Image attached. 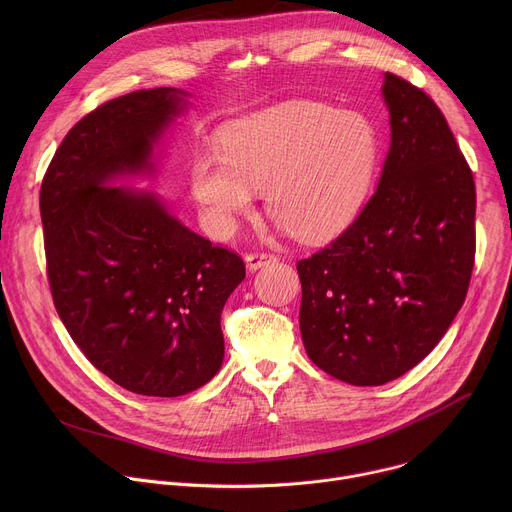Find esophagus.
Returning a JSON list of instances; mask_svg holds the SVG:
<instances>
[{
  "label": "esophagus",
  "instance_id": "1",
  "mask_svg": "<svg viewBox=\"0 0 512 512\" xmlns=\"http://www.w3.org/2000/svg\"><path fill=\"white\" fill-rule=\"evenodd\" d=\"M275 261H277V257L273 253H249L245 257V263H247L249 271H257V269H261L269 263H275Z\"/></svg>",
  "mask_w": 512,
  "mask_h": 512
}]
</instances>
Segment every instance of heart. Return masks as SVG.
Masks as SVG:
<instances>
[{
	"label": "heart",
	"mask_w": 512,
	"mask_h": 512,
	"mask_svg": "<svg viewBox=\"0 0 512 512\" xmlns=\"http://www.w3.org/2000/svg\"><path fill=\"white\" fill-rule=\"evenodd\" d=\"M375 125L360 113L287 101L229 123L221 156L198 154L190 190L208 229L237 231L263 190L269 216L296 237L318 241L344 229L373 180Z\"/></svg>",
	"instance_id": "b5f03b06"
}]
</instances>
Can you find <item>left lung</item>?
Returning <instances> with one entry per match:
<instances>
[{
  "mask_svg": "<svg viewBox=\"0 0 512 512\" xmlns=\"http://www.w3.org/2000/svg\"><path fill=\"white\" fill-rule=\"evenodd\" d=\"M391 145L373 198L326 249L298 263L300 330L316 367L356 387L421 362L464 304L476 188L444 113L385 72Z\"/></svg>",
  "mask_w": 512,
  "mask_h": 512,
  "instance_id": "8db88e82",
  "label": "left lung"
}]
</instances>
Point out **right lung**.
Masks as SVG:
<instances>
[{
	"instance_id": "add662e5",
	"label": "right lung",
	"mask_w": 512,
	"mask_h": 512,
	"mask_svg": "<svg viewBox=\"0 0 512 512\" xmlns=\"http://www.w3.org/2000/svg\"><path fill=\"white\" fill-rule=\"evenodd\" d=\"M188 109L172 87L107 101L72 127L40 188L46 267L70 338L119 387L180 397L221 369V312L243 259L192 233L152 190L154 150Z\"/></svg>"
}]
</instances>
